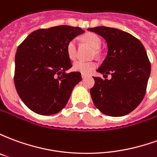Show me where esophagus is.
Segmentation results:
<instances>
[{
  "label": "esophagus",
  "instance_id": "34e87169",
  "mask_svg": "<svg viewBox=\"0 0 157 157\" xmlns=\"http://www.w3.org/2000/svg\"><path fill=\"white\" fill-rule=\"evenodd\" d=\"M82 79H86V77H87V75H84V74H82Z\"/></svg>",
  "mask_w": 157,
  "mask_h": 157
}]
</instances>
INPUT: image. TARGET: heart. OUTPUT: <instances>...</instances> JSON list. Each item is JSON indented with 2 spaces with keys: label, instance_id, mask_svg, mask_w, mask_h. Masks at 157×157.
Returning <instances> with one entry per match:
<instances>
[{
  "label": "heart",
  "instance_id": "b5f03b06",
  "mask_svg": "<svg viewBox=\"0 0 157 157\" xmlns=\"http://www.w3.org/2000/svg\"><path fill=\"white\" fill-rule=\"evenodd\" d=\"M83 41L85 42L86 44L90 45L92 48L94 49H98L101 47V39L98 36L92 33H86L84 37H83ZM66 53L67 55L70 59H75L76 56V42L75 39H72L69 42L67 45H66ZM97 64L95 62L89 61H82V60H76L73 63V66L72 69L75 71L80 72L84 75H88L90 73L96 68Z\"/></svg>",
  "mask_w": 157,
  "mask_h": 157
}]
</instances>
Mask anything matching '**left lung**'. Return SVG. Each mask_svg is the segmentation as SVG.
Instances as JSON below:
<instances>
[{
	"mask_svg": "<svg viewBox=\"0 0 157 157\" xmlns=\"http://www.w3.org/2000/svg\"><path fill=\"white\" fill-rule=\"evenodd\" d=\"M105 39L108 53L97 71L111 79L93 77L90 90L92 102L100 112L121 117L135 110L144 98L151 74V64L141 42L122 30L108 27L87 29Z\"/></svg>",
	"mask_w": 157,
	"mask_h": 157,
	"instance_id": "1",
	"label": "left lung"
}]
</instances>
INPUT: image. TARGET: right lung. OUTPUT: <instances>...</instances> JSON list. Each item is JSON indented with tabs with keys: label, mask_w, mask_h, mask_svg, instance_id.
I'll return each mask as SVG.
<instances>
[{
	"label": "right lung",
	"mask_w": 157,
	"mask_h": 157,
	"mask_svg": "<svg viewBox=\"0 0 157 157\" xmlns=\"http://www.w3.org/2000/svg\"><path fill=\"white\" fill-rule=\"evenodd\" d=\"M84 33L67 25L39 29L18 46L14 82L20 98L33 112L52 115L67 104L82 75L77 71L65 73L72 67L66 45Z\"/></svg>",
	"instance_id": "1"
}]
</instances>
